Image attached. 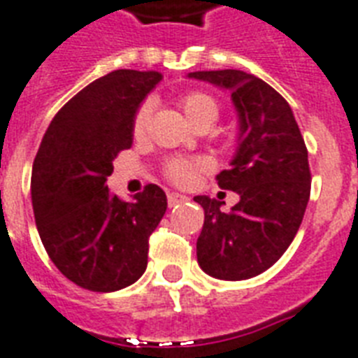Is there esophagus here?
I'll use <instances>...</instances> for the list:
<instances>
[{"label":"esophagus","instance_id":"esophagus-1","mask_svg":"<svg viewBox=\"0 0 358 358\" xmlns=\"http://www.w3.org/2000/svg\"><path fill=\"white\" fill-rule=\"evenodd\" d=\"M185 201H187V196L180 195V193H169L167 195V202L171 208L176 206V204H180V202H185Z\"/></svg>","mask_w":358,"mask_h":358}]
</instances>
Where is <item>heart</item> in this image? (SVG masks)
Masks as SVG:
<instances>
[{
  "label": "heart",
  "instance_id": "b5f03b06",
  "mask_svg": "<svg viewBox=\"0 0 358 358\" xmlns=\"http://www.w3.org/2000/svg\"><path fill=\"white\" fill-rule=\"evenodd\" d=\"M180 108L184 111L185 119L191 126H199L202 122H215L219 117L217 100L206 92L193 91L180 98ZM150 119V103H143L134 117V135L141 137L145 134L146 124ZM210 163L206 159H185L174 157L165 165V176L176 185H189L201 171H206Z\"/></svg>",
  "mask_w": 358,
  "mask_h": 358
}]
</instances>
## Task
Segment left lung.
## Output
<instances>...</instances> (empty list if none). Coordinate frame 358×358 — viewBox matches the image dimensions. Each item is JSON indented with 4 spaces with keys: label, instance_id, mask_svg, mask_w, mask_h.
I'll list each match as a JSON object with an SVG mask.
<instances>
[{
    "label": "left lung",
    "instance_id": "1",
    "mask_svg": "<svg viewBox=\"0 0 358 358\" xmlns=\"http://www.w3.org/2000/svg\"><path fill=\"white\" fill-rule=\"evenodd\" d=\"M189 78L227 89L239 119L232 167L217 174L221 189L236 191L239 202L195 196L204 208L196 239L202 271L221 280L256 277L286 252L310 199L308 150L289 103L266 81L241 70L191 72Z\"/></svg>",
    "mask_w": 358,
    "mask_h": 358
}]
</instances>
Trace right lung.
I'll list each match as a JSON object with an SVG mask.
<instances>
[{
  "label": "right lung",
  "instance_id": "right-lung-1",
  "mask_svg": "<svg viewBox=\"0 0 358 358\" xmlns=\"http://www.w3.org/2000/svg\"><path fill=\"white\" fill-rule=\"evenodd\" d=\"M159 72L115 70L59 109L31 173L42 245L59 271L91 292H117L145 273L148 238L167 210L148 184L131 202L108 189L113 159L134 143V117Z\"/></svg>",
  "mask_w": 358,
  "mask_h": 358
}]
</instances>
